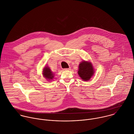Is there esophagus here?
<instances>
[{
	"label": "esophagus",
	"instance_id": "34e87169",
	"mask_svg": "<svg viewBox=\"0 0 134 134\" xmlns=\"http://www.w3.org/2000/svg\"><path fill=\"white\" fill-rule=\"evenodd\" d=\"M64 70H71V68L69 67V68H65V69H64Z\"/></svg>",
	"mask_w": 134,
	"mask_h": 134
}]
</instances>
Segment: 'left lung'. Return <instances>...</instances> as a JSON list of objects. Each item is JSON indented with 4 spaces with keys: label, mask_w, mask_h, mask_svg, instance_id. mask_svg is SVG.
<instances>
[{
    "label": "left lung",
    "mask_w": 134,
    "mask_h": 134,
    "mask_svg": "<svg viewBox=\"0 0 134 134\" xmlns=\"http://www.w3.org/2000/svg\"><path fill=\"white\" fill-rule=\"evenodd\" d=\"M94 69L91 62L83 60L79 64L78 74L83 81L89 80L94 76Z\"/></svg>",
    "instance_id": "left-lung-1"
}]
</instances>
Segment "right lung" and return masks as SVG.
<instances>
[{
	"label": "right lung",
	"mask_w": 134,
	"mask_h": 134,
	"mask_svg": "<svg viewBox=\"0 0 134 134\" xmlns=\"http://www.w3.org/2000/svg\"><path fill=\"white\" fill-rule=\"evenodd\" d=\"M42 74L44 78L47 80V81H52L54 78V74L52 71L51 69L48 66H45L42 71Z\"/></svg>",
	"instance_id": "1"
}]
</instances>
